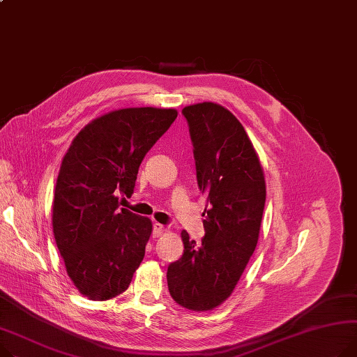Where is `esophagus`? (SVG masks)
<instances>
[{"label": "esophagus", "instance_id": "esophagus-1", "mask_svg": "<svg viewBox=\"0 0 357 357\" xmlns=\"http://www.w3.org/2000/svg\"><path fill=\"white\" fill-rule=\"evenodd\" d=\"M163 232H165V227L162 224H159V222H155L153 224V231H152L153 238H158V236H160Z\"/></svg>", "mask_w": 357, "mask_h": 357}]
</instances>
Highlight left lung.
Listing matches in <instances>:
<instances>
[{
  "instance_id": "1",
  "label": "left lung",
  "mask_w": 357,
  "mask_h": 357,
  "mask_svg": "<svg viewBox=\"0 0 357 357\" xmlns=\"http://www.w3.org/2000/svg\"><path fill=\"white\" fill-rule=\"evenodd\" d=\"M194 145L197 181L206 197L201 243L182 231L183 254L168 266L172 298L194 312L229 297L252 255L266 205V181L243 125L225 107L182 109Z\"/></svg>"
}]
</instances>
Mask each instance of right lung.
<instances>
[{
    "label": "right lung",
    "mask_w": 357,
    "mask_h": 357,
    "mask_svg": "<svg viewBox=\"0 0 357 357\" xmlns=\"http://www.w3.org/2000/svg\"><path fill=\"white\" fill-rule=\"evenodd\" d=\"M178 116L174 109L110 112L75 137L59 172L53 231L68 277L90 300L123 293L145 257L149 218L121 208L139 166Z\"/></svg>",
    "instance_id": "obj_1"
}]
</instances>
